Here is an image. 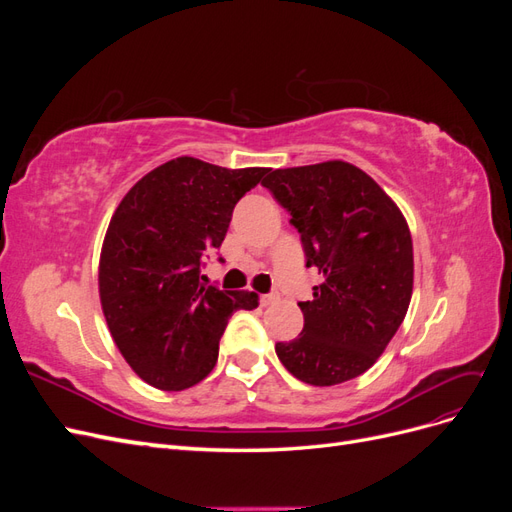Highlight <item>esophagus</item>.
I'll use <instances>...</instances> for the list:
<instances>
[{"mask_svg": "<svg viewBox=\"0 0 512 512\" xmlns=\"http://www.w3.org/2000/svg\"><path fill=\"white\" fill-rule=\"evenodd\" d=\"M275 301H277L275 294H260V305H262V307H267V305H271V303H275Z\"/></svg>", "mask_w": 512, "mask_h": 512, "instance_id": "1", "label": "esophagus"}]
</instances>
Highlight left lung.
Wrapping results in <instances>:
<instances>
[{"label":"left lung","mask_w":512,"mask_h":512,"mask_svg":"<svg viewBox=\"0 0 512 512\" xmlns=\"http://www.w3.org/2000/svg\"><path fill=\"white\" fill-rule=\"evenodd\" d=\"M262 185L299 230L305 267L322 275L301 301L303 331L275 352L294 378L333 386L361 376L404 322L414 280L404 215L361 168L333 160L267 170Z\"/></svg>","instance_id":"8db88e82"}]
</instances>
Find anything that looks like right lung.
<instances>
[{"label":"right lung","mask_w":512,"mask_h":512,"mask_svg":"<svg viewBox=\"0 0 512 512\" xmlns=\"http://www.w3.org/2000/svg\"><path fill=\"white\" fill-rule=\"evenodd\" d=\"M265 173L170 160L123 196L108 224L98 275L102 312L123 359L160 391L207 378L232 312L258 305L254 292L207 286L200 269L222 245L232 209Z\"/></svg>","instance_id":"1"}]
</instances>
